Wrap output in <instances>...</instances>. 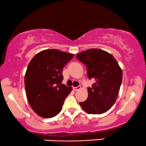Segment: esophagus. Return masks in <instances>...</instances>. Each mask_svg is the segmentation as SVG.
Listing matches in <instances>:
<instances>
[{
    "instance_id": "1",
    "label": "esophagus",
    "mask_w": 146,
    "mask_h": 146,
    "mask_svg": "<svg viewBox=\"0 0 146 146\" xmlns=\"http://www.w3.org/2000/svg\"><path fill=\"white\" fill-rule=\"evenodd\" d=\"M73 89H74V90H75V91H78V90L81 89V86H76V87H73Z\"/></svg>"
}]
</instances>
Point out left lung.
<instances>
[{"label": "left lung", "instance_id": "left-lung-1", "mask_svg": "<svg viewBox=\"0 0 146 146\" xmlns=\"http://www.w3.org/2000/svg\"><path fill=\"white\" fill-rule=\"evenodd\" d=\"M86 66L89 79H94L88 96L80 105L88 114L106 113L115 103L121 84L123 72L112 55L99 49H90L76 55Z\"/></svg>", "mask_w": 146, "mask_h": 146}]
</instances>
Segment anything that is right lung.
Here are the masks:
<instances>
[{
	"label": "right lung",
	"mask_w": 146,
	"mask_h": 146,
	"mask_svg": "<svg viewBox=\"0 0 146 146\" xmlns=\"http://www.w3.org/2000/svg\"><path fill=\"white\" fill-rule=\"evenodd\" d=\"M74 55L52 49L39 52L32 58L25 75L27 98L32 109L43 118L61 111L72 87L62 84V70Z\"/></svg>",
	"instance_id": "right-lung-1"
}]
</instances>
